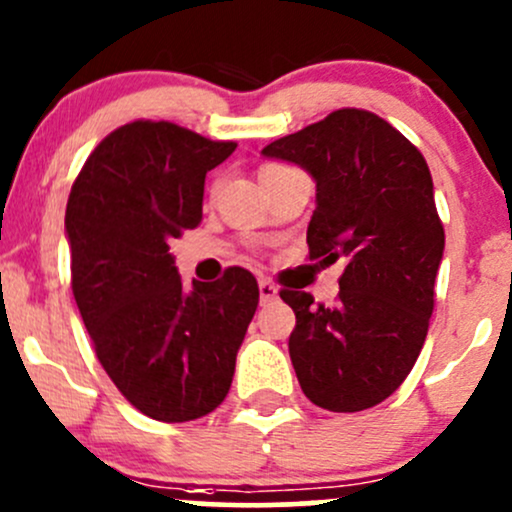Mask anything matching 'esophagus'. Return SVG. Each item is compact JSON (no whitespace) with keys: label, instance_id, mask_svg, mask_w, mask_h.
Here are the masks:
<instances>
[{"label":"esophagus","instance_id":"obj_1","mask_svg":"<svg viewBox=\"0 0 512 512\" xmlns=\"http://www.w3.org/2000/svg\"><path fill=\"white\" fill-rule=\"evenodd\" d=\"M258 292H261V302L275 300V297H278V287H275L271 280H266V278L258 280Z\"/></svg>","mask_w":512,"mask_h":512}]
</instances>
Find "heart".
<instances>
[{"label":"heart","instance_id":"heart-1","mask_svg":"<svg viewBox=\"0 0 512 512\" xmlns=\"http://www.w3.org/2000/svg\"><path fill=\"white\" fill-rule=\"evenodd\" d=\"M285 169H290V166H285V164H266L261 169V179H268V176L278 174V171H285Z\"/></svg>","mask_w":512,"mask_h":512}]
</instances>
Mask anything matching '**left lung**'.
<instances>
[{"label": "left lung", "mask_w": 512, "mask_h": 512, "mask_svg": "<svg viewBox=\"0 0 512 512\" xmlns=\"http://www.w3.org/2000/svg\"><path fill=\"white\" fill-rule=\"evenodd\" d=\"M263 154L317 181L309 261H348L331 307L280 290L297 319L287 346L302 392L336 413L372 409L409 377L435 307L445 229L426 159L363 108H338Z\"/></svg>", "instance_id": "8db88e82"}]
</instances>
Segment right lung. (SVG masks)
Instances as JSON below:
<instances>
[{"label":"right lung","instance_id":"add662e5","mask_svg":"<svg viewBox=\"0 0 512 512\" xmlns=\"http://www.w3.org/2000/svg\"><path fill=\"white\" fill-rule=\"evenodd\" d=\"M234 147L169 120H132L96 145L67 200L72 292L96 358L154 421H195L225 401L258 307L246 268L188 292L169 254V239L198 227L205 174Z\"/></svg>","mask_w":512,"mask_h":512}]
</instances>
